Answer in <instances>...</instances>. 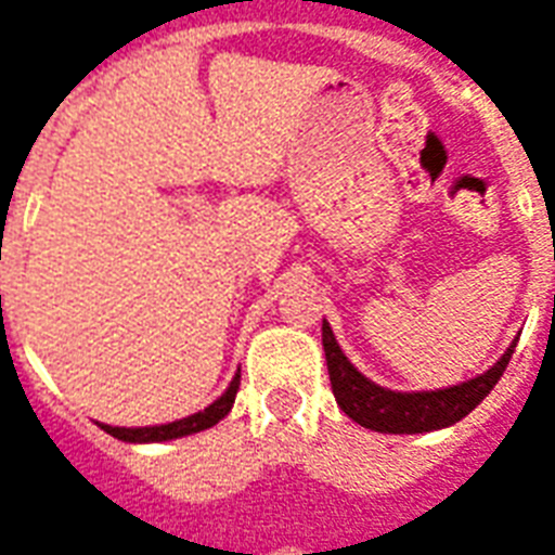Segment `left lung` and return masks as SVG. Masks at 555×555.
Listing matches in <instances>:
<instances>
[{"label": "left lung", "mask_w": 555, "mask_h": 555, "mask_svg": "<svg viewBox=\"0 0 555 555\" xmlns=\"http://www.w3.org/2000/svg\"><path fill=\"white\" fill-rule=\"evenodd\" d=\"M321 336H324L326 369H330V384H333L338 408L357 425L380 430V434H425V430L449 428L454 422H461L490 396V389L496 386L517 348L514 341L488 372L466 384L434 389V392H392V389L372 384L365 374L353 369V362L341 353L326 321L321 326Z\"/></svg>", "instance_id": "1"}]
</instances>
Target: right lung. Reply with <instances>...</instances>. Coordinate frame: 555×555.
Here are the masks:
<instances>
[{
    "instance_id": "obj_1",
    "label": "right lung",
    "mask_w": 555,
    "mask_h": 555,
    "mask_svg": "<svg viewBox=\"0 0 555 555\" xmlns=\"http://www.w3.org/2000/svg\"><path fill=\"white\" fill-rule=\"evenodd\" d=\"M241 389V372L234 374V380L229 384V389L210 404V408L198 410L193 416L178 418V422H169V425H151V428H113V425H101L106 434H113L118 440L125 442H163V440H178V437H186V434H198V430L217 425L219 418L229 416V410L234 408V396Z\"/></svg>"
}]
</instances>
